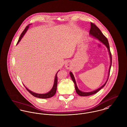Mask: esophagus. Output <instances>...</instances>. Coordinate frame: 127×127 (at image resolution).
<instances>
[{"instance_id":"obj_1","label":"esophagus","mask_w":127,"mask_h":127,"mask_svg":"<svg viewBox=\"0 0 127 127\" xmlns=\"http://www.w3.org/2000/svg\"><path fill=\"white\" fill-rule=\"evenodd\" d=\"M65 67H66V68H69V65L68 64L66 63L65 64Z\"/></svg>"}]
</instances>
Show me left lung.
I'll list each match as a JSON object with an SVG mask.
<instances>
[{"instance_id":"1","label":"left lung","mask_w":127,"mask_h":127,"mask_svg":"<svg viewBox=\"0 0 127 127\" xmlns=\"http://www.w3.org/2000/svg\"><path fill=\"white\" fill-rule=\"evenodd\" d=\"M91 29H90V36L95 38L97 39L99 41H100L101 42H102L103 44H104L106 47L108 49V52H109V59H110V66H109V72H108V78L107 79L106 81V82L105 83V84L102 85L101 87H100L99 88L97 89V90H95V91H91L90 92H84V91H81L78 88L76 81H75V77L74 76V75L73 74L72 72H70V77L72 80L73 82L74 83L75 85V90L77 92V93L81 96H90L91 95L94 94L96 93L97 92H98L100 90H101L104 87H105V86L106 85L108 80V78H109V72H110V68H111V63H112V58H111V54L110 51V49H109V42L108 40V39L106 37V36H105L103 33H102V32L101 31V30L93 23H91Z\"/></svg>"}]
</instances>
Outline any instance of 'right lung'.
I'll return each mask as SVG.
<instances>
[{"mask_svg":"<svg viewBox=\"0 0 127 127\" xmlns=\"http://www.w3.org/2000/svg\"><path fill=\"white\" fill-rule=\"evenodd\" d=\"M31 24H29L28 26H27L26 27V28H25V29L24 30V31L22 32V33H21V34L20 35V36L19 37V39H18V41L17 42V44H18V43L20 41L21 39H22V38L23 37V36L25 35V34H26V33L27 32V30H28L30 25ZM59 71V70L58 71H57V72L56 73L55 77L54 83V85L53 86L52 88L51 89V90L49 91V92H48L47 93H44V94H40V93H35L32 91L29 90L28 88H27L24 85H23L25 87V88L26 89V90L28 91L29 92H30L33 96H34V97H36V98H42V99H47V98H49L52 97V96H53L55 94L56 91H57V82H58V78H57V73Z\"/></svg>","mask_w":127,"mask_h":127,"instance_id":"1","label":"right lung"}]
</instances>
